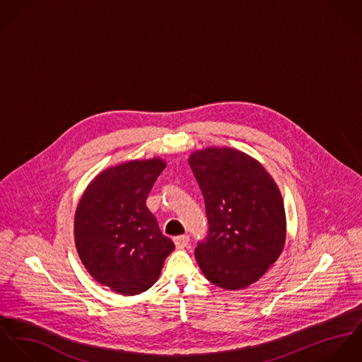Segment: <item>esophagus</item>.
Returning <instances> with one entry per match:
<instances>
[{
  "mask_svg": "<svg viewBox=\"0 0 362 362\" xmlns=\"http://www.w3.org/2000/svg\"><path fill=\"white\" fill-rule=\"evenodd\" d=\"M173 241H175L176 247H179V248H185V247H187V245H189V243H190V238H189L187 235H183V236H177V238H175Z\"/></svg>",
  "mask_w": 362,
  "mask_h": 362,
  "instance_id": "34e87169",
  "label": "esophagus"
}]
</instances>
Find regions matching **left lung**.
<instances>
[{
    "instance_id": "8db88e82",
    "label": "left lung",
    "mask_w": 362,
    "mask_h": 362,
    "mask_svg": "<svg viewBox=\"0 0 362 362\" xmlns=\"http://www.w3.org/2000/svg\"><path fill=\"white\" fill-rule=\"evenodd\" d=\"M189 163L208 219V235L194 252L199 267L218 287L245 288L268 271L284 247L281 192L259 162L235 148L199 150Z\"/></svg>"
}]
</instances>
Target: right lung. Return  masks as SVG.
<instances>
[{
  "instance_id": "add662e5",
  "label": "right lung",
  "mask_w": 362,
  "mask_h": 362,
  "mask_svg": "<svg viewBox=\"0 0 362 362\" xmlns=\"http://www.w3.org/2000/svg\"><path fill=\"white\" fill-rule=\"evenodd\" d=\"M166 163L123 162L87 186L75 214V244L88 274L112 291L134 296L150 288L175 244L146 205Z\"/></svg>"
}]
</instances>
